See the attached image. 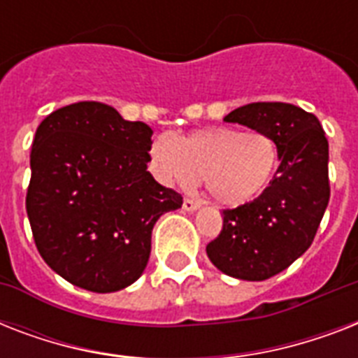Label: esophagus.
<instances>
[{"label": "esophagus", "instance_id": "esophagus-1", "mask_svg": "<svg viewBox=\"0 0 358 358\" xmlns=\"http://www.w3.org/2000/svg\"><path fill=\"white\" fill-rule=\"evenodd\" d=\"M199 208H201V201H196V199H184L185 212H196Z\"/></svg>", "mask_w": 358, "mask_h": 358}]
</instances>
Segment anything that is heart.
Returning <instances> with one entry per match:
<instances>
[{
    "label": "heart",
    "instance_id": "obj_1",
    "mask_svg": "<svg viewBox=\"0 0 358 358\" xmlns=\"http://www.w3.org/2000/svg\"><path fill=\"white\" fill-rule=\"evenodd\" d=\"M148 156L162 184L189 187L202 174L208 193L224 206L255 201L278 167V145L271 135L230 126L193 129L176 139L157 137Z\"/></svg>",
    "mask_w": 358,
    "mask_h": 358
}]
</instances>
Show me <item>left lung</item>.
<instances>
[{"instance_id":"obj_1","label":"left lung","mask_w":358,"mask_h":358,"mask_svg":"<svg viewBox=\"0 0 358 358\" xmlns=\"http://www.w3.org/2000/svg\"><path fill=\"white\" fill-rule=\"evenodd\" d=\"M223 120L271 135L280 165L258 199L224 210L223 230L208 243V258L229 277L266 280L314 241L331 196L327 137L314 115L292 103H247Z\"/></svg>"}]
</instances>
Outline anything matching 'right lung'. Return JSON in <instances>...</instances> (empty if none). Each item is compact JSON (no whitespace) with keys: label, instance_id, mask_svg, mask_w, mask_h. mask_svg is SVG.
Here are the masks:
<instances>
[{"label":"right lung","instance_id":"add662e5","mask_svg":"<svg viewBox=\"0 0 358 358\" xmlns=\"http://www.w3.org/2000/svg\"><path fill=\"white\" fill-rule=\"evenodd\" d=\"M152 134L100 102L64 106L36 128L27 217L44 262L78 288L111 294L134 284L156 221L182 208V195L146 171Z\"/></svg>","mask_w":358,"mask_h":358}]
</instances>
